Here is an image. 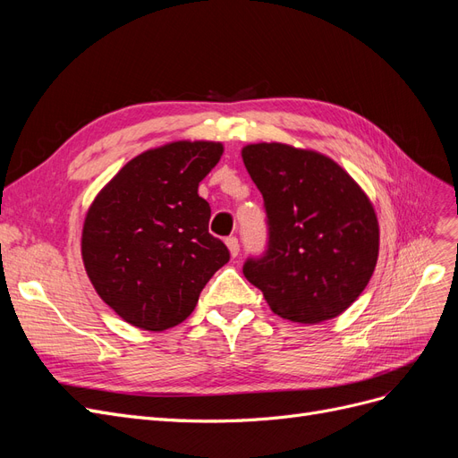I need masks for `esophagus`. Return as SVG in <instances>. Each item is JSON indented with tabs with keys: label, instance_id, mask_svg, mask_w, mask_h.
<instances>
[{
	"label": "esophagus",
	"instance_id": "obj_1",
	"mask_svg": "<svg viewBox=\"0 0 458 458\" xmlns=\"http://www.w3.org/2000/svg\"><path fill=\"white\" fill-rule=\"evenodd\" d=\"M225 244H227V248H229L231 256H233V258H237V256H239V250H241L239 239H237V237H227V239H225Z\"/></svg>",
	"mask_w": 458,
	"mask_h": 458
}]
</instances>
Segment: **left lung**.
<instances>
[{
    "mask_svg": "<svg viewBox=\"0 0 458 458\" xmlns=\"http://www.w3.org/2000/svg\"><path fill=\"white\" fill-rule=\"evenodd\" d=\"M266 208L267 244L242 266L273 313L313 325L348 310L378 259L370 200L340 165L283 143L242 148Z\"/></svg>",
    "mask_w": 458,
    "mask_h": 458,
    "instance_id": "8db88e82",
    "label": "left lung"
}]
</instances>
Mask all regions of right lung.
<instances>
[{"label": "right lung", "mask_w": 458, "mask_h": 458, "mask_svg": "<svg viewBox=\"0 0 458 458\" xmlns=\"http://www.w3.org/2000/svg\"><path fill=\"white\" fill-rule=\"evenodd\" d=\"M224 147L177 141L130 160L86 216L81 258L97 294L123 321L165 330L192 313L212 275L229 261L208 233L199 183Z\"/></svg>", "instance_id": "1"}]
</instances>
